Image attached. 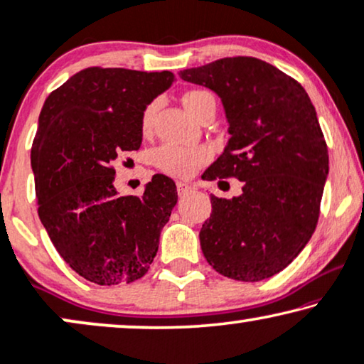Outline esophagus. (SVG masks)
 Wrapping results in <instances>:
<instances>
[{
  "label": "esophagus",
  "mask_w": 364,
  "mask_h": 364,
  "mask_svg": "<svg viewBox=\"0 0 364 364\" xmlns=\"http://www.w3.org/2000/svg\"><path fill=\"white\" fill-rule=\"evenodd\" d=\"M176 190H178V195H179V196H185V195H188V193H190V191L195 190V186L188 185V183H185V181H178V183H176Z\"/></svg>",
  "instance_id": "obj_1"
}]
</instances>
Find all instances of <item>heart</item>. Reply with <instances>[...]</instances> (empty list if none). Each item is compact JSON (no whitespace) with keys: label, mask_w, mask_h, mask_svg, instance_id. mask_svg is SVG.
<instances>
[{"label":"heart","mask_w":364,"mask_h":364,"mask_svg":"<svg viewBox=\"0 0 364 364\" xmlns=\"http://www.w3.org/2000/svg\"><path fill=\"white\" fill-rule=\"evenodd\" d=\"M208 96H210L208 91H188V93L183 96V105L186 106V109L190 111L193 116H198L203 101H205ZM154 111H156V105H149L148 108L144 109L141 118V128L144 133L149 132V128H151ZM154 158H156V164L161 171L171 174V176L188 178L210 161L211 151L206 146L181 148L174 146V144H163L161 148L156 149Z\"/></svg>","instance_id":"b5f03b06"}]
</instances>
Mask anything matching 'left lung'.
Masks as SVG:
<instances>
[{
    "label": "left lung",
    "mask_w": 364,
    "mask_h": 364,
    "mask_svg": "<svg viewBox=\"0 0 364 364\" xmlns=\"http://www.w3.org/2000/svg\"><path fill=\"white\" fill-rule=\"evenodd\" d=\"M179 77L215 91L230 123L225 151L203 176L243 181L240 196L211 195L203 255L226 278H271L318 225L329 159L316 109L296 80L251 56L223 58Z\"/></svg>",
    "instance_id": "left-lung-1"
}]
</instances>
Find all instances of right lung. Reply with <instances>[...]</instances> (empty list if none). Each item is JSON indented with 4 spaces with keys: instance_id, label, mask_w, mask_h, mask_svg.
Wrapping results in <instances>:
<instances>
[{
    "instance_id": "1",
    "label": "right lung",
    "mask_w": 364,
    "mask_h": 364,
    "mask_svg": "<svg viewBox=\"0 0 364 364\" xmlns=\"http://www.w3.org/2000/svg\"><path fill=\"white\" fill-rule=\"evenodd\" d=\"M174 81L171 71L86 68L48 96L31 146L38 215L63 259L101 287L148 273L178 201L154 174L141 196H119L113 163L141 146L146 106Z\"/></svg>"
}]
</instances>
